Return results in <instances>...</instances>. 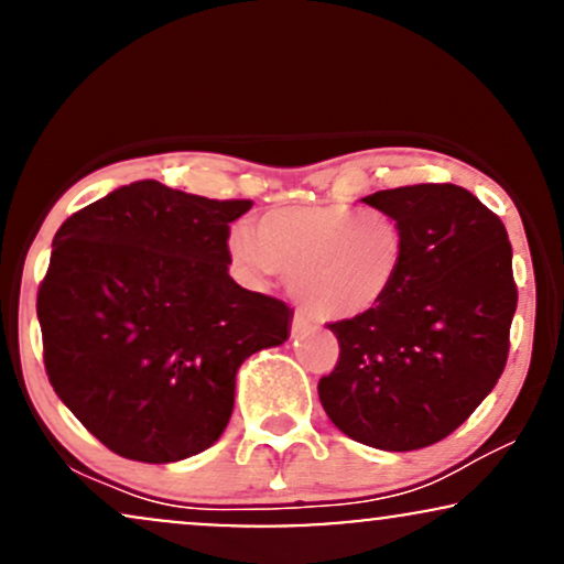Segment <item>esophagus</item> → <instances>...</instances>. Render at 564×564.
I'll return each mask as SVG.
<instances>
[{
    "label": "esophagus",
    "instance_id": "1",
    "mask_svg": "<svg viewBox=\"0 0 564 564\" xmlns=\"http://www.w3.org/2000/svg\"><path fill=\"white\" fill-rule=\"evenodd\" d=\"M303 329H308V319L303 314H295L293 316V333H303Z\"/></svg>",
    "mask_w": 564,
    "mask_h": 564
}]
</instances>
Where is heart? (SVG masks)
Here are the masks:
<instances>
[{
  "label": "heart",
  "instance_id": "heart-1",
  "mask_svg": "<svg viewBox=\"0 0 564 564\" xmlns=\"http://www.w3.org/2000/svg\"><path fill=\"white\" fill-rule=\"evenodd\" d=\"M406 250V229L393 214L340 203L267 210L256 235L245 227L229 235V253L250 280L293 271L295 297L322 322L356 319L382 306L399 288Z\"/></svg>",
  "mask_w": 564,
  "mask_h": 564
}]
</instances>
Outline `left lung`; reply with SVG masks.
Returning a JSON list of instances; mask_svg holds the SVG:
<instances>
[{
  "instance_id": "8db88e82",
  "label": "left lung",
  "mask_w": 564,
  "mask_h": 564,
  "mask_svg": "<svg viewBox=\"0 0 564 564\" xmlns=\"http://www.w3.org/2000/svg\"><path fill=\"white\" fill-rule=\"evenodd\" d=\"M409 237L393 295L333 322L340 356L319 401L348 438L414 452L452 435L499 382L518 308L512 245L501 218L456 184L364 197Z\"/></svg>"
}]
</instances>
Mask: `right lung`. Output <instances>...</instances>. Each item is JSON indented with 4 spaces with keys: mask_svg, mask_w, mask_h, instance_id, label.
<instances>
[{
    "mask_svg": "<svg viewBox=\"0 0 564 564\" xmlns=\"http://www.w3.org/2000/svg\"><path fill=\"white\" fill-rule=\"evenodd\" d=\"M250 205L144 178L57 229L36 295L44 369L118 456L165 465L214 446L240 364L288 340V303L229 276V224Z\"/></svg>",
    "mask_w": 564,
    "mask_h": 564,
    "instance_id": "add662e5",
    "label": "right lung"
}]
</instances>
